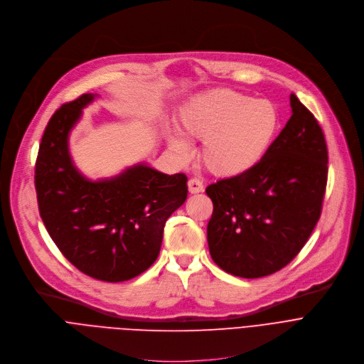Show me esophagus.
<instances>
[{
	"label": "esophagus",
	"mask_w": 364,
	"mask_h": 364,
	"mask_svg": "<svg viewBox=\"0 0 364 364\" xmlns=\"http://www.w3.org/2000/svg\"><path fill=\"white\" fill-rule=\"evenodd\" d=\"M188 189L191 193H199L203 191V183L196 178H191L188 181Z\"/></svg>",
	"instance_id": "1"
}]
</instances>
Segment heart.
Returning a JSON list of instances; mask_svg holds the SVG:
<instances>
[{
    "label": "heart",
    "mask_w": 364,
    "mask_h": 364,
    "mask_svg": "<svg viewBox=\"0 0 364 364\" xmlns=\"http://www.w3.org/2000/svg\"><path fill=\"white\" fill-rule=\"evenodd\" d=\"M278 116L267 100L230 89H218L193 97L179 113L178 132L188 140H203L200 161L215 176L242 175L258 164L275 134ZM169 148L188 159V143L169 134Z\"/></svg>",
    "instance_id": "1"
}]
</instances>
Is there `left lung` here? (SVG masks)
<instances>
[{
	"mask_svg": "<svg viewBox=\"0 0 364 364\" xmlns=\"http://www.w3.org/2000/svg\"><path fill=\"white\" fill-rule=\"evenodd\" d=\"M293 114L261 161L206 188L213 203L208 245L228 274L259 278L291 262L320 220L328 173L324 133L289 96Z\"/></svg>",
	"mask_w": 364,
	"mask_h": 364,
	"instance_id": "left-lung-1",
	"label": "left lung"
}]
</instances>
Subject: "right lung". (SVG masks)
Wrapping results in <instances>:
<instances>
[{"instance_id": "right-lung-1", "label": "right lung", "mask_w": 364, "mask_h": 364, "mask_svg": "<svg viewBox=\"0 0 364 364\" xmlns=\"http://www.w3.org/2000/svg\"><path fill=\"white\" fill-rule=\"evenodd\" d=\"M95 99L86 93L51 116L36 161L40 216L61 254L86 275L127 281L158 258L168 218L186 200L188 178L146 165L90 182L71 162L67 137Z\"/></svg>"}]
</instances>
